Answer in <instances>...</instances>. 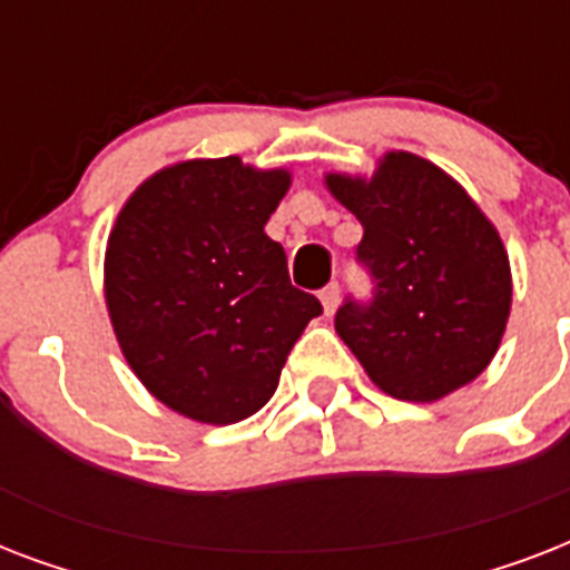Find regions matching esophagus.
I'll list each match as a JSON object with an SVG mask.
<instances>
[{
	"label": "esophagus",
	"mask_w": 570,
	"mask_h": 570,
	"mask_svg": "<svg viewBox=\"0 0 570 570\" xmlns=\"http://www.w3.org/2000/svg\"><path fill=\"white\" fill-rule=\"evenodd\" d=\"M320 298H322V307H325V316H331V313L337 311V304H340V286L328 284L320 293Z\"/></svg>",
	"instance_id": "obj_1"
}]
</instances>
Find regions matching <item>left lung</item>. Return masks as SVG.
<instances>
[{
	"instance_id": "1",
	"label": "left lung",
	"mask_w": 570,
	"mask_h": 570,
	"mask_svg": "<svg viewBox=\"0 0 570 570\" xmlns=\"http://www.w3.org/2000/svg\"><path fill=\"white\" fill-rule=\"evenodd\" d=\"M364 227L373 302L346 298L334 328L366 375L402 402H438L476 379L512 311V268L476 200L423 156L390 150L375 174H325Z\"/></svg>"
}]
</instances>
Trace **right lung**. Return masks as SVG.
<instances>
[{
	"mask_svg": "<svg viewBox=\"0 0 570 570\" xmlns=\"http://www.w3.org/2000/svg\"><path fill=\"white\" fill-rule=\"evenodd\" d=\"M289 183L286 168L259 171L239 156L168 165L109 233L102 272L120 352L163 405L197 423L257 414L322 313L266 236Z\"/></svg>",
	"mask_w": 570,
	"mask_h": 570,
	"instance_id": "1",
	"label": "right lung"
}]
</instances>
